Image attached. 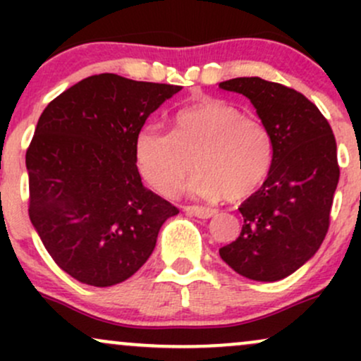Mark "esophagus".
I'll return each mask as SVG.
<instances>
[{
  "label": "esophagus",
  "mask_w": 361,
  "mask_h": 361,
  "mask_svg": "<svg viewBox=\"0 0 361 361\" xmlns=\"http://www.w3.org/2000/svg\"><path fill=\"white\" fill-rule=\"evenodd\" d=\"M185 212L195 215V217L198 219H210L215 215V210L214 209H205V207H198V205H186L183 207Z\"/></svg>",
  "instance_id": "34e87169"
}]
</instances>
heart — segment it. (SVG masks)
I'll return each instance as SVG.
<instances>
[{
    "mask_svg": "<svg viewBox=\"0 0 361 361\" xmlns=\"http://www.w3.org/2000/svg\"><path fill=\"white\" fill-rule=\"evenodd\" d=\"M134 161L140 176L156 192L173 197L185 178L190 193L207 200H243L267 180L273 161L271 134L263 122L239 106L204 100L173 115L171 132L146 123L134 139Z\"/></svg>",
    "mask_w": 361,
    "mask_h": 361,
    "instance_id": "obj_1",
    "label": "heart"
}]
</instances>
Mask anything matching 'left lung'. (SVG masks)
<instances>
[{"mask_svg":"<svg viewBox=\"0 0 361 361\" xmlns=\"http://www.w3.org/2000/svg\"><path fill=\"white\" fill-rule=\"evenodd\" d=\"M219 88L250 98L273 140V161L258 192L244 200L239 238L219 250L239 275L276 281L316 255L339 180L329 122L299 91L261 78H234Z\"/></svg>","mask_w":361,"mask_h":361,"instance_id":"1","label":"left lung"}]
</instances>
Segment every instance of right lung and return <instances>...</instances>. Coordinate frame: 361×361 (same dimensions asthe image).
Wrapping results in <instances>:
<instances>
[{
    "mask_svg": "<svg viewBox=\"0 0 361 361\" xmlns=\"http://www.w3.org/2000/svg\"><path fill=\"white\" fill-rule=\"evenodd\" d=\"M181 86L90 76L45 106L27 149L28 215L57 267L93 287L127 280L175 205L140 181L134 139Z\"/></svg>",
    "mask_w": 361,
    "mask_h": 361,
    "instance_id": "add662e5",
    "label": "right lung"
}]
</instances>
